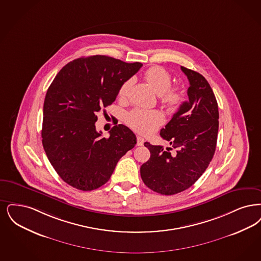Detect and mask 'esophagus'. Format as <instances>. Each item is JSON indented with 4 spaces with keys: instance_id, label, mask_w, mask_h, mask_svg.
Listing matches in <instances>:
<instances>
[{
    "instance_id": "esophagus-1",
    "label": "esophagus",
    "mask_w": 261,
    "mask_h": 261,
    "mask_svg": "<svg viewBox=\"0 0 261 261\" xmlns=\"http://www.w3.org/2000/svg\"><path fill=\"white\" fill-rule=\"evenodd\" d=\"M145 143V139L141 136H137V146H143Z\"/></svg>"
}]
</instances>
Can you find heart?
<instances>
[{"label": "heart", "instance_id": "obj_1", "mask_svg": "<svg viewBox=\"0 0 261 261\" xmlns=\"http://www.w3.org/2000/svg\"><path fill=\"white\" fill-rule=\"evenodd\" d=\"M146 82L155 91V93L161 95L162 103L169 107L175 108L181 103L182 93L177 88H171L172 79L167 71L159 66L149 68L146 73ZM132 84V81L128 80L119 88V98H125ZM126 121L129 125L133 127L141 133H149L154 130L157 126L164 121V116L156 111H146L136 109L126 115Z\"/></svg>", "mask_w": 261, "mask_h": 261}]
</instances>
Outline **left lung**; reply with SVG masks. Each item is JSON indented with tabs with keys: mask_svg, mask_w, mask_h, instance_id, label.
<instances>
[{
	"mask_svg": "<svg viewBox=\"0 0 261 261\" xmlns=\"http://www.w3.org/2000/svg\"><path fill=\"white\" fill-rule=\"evenodd\" d=\"M188 76V101L174 114L160 136L171 147L146 142L150 157L141 166L146 187L163 195H173L190 188L206 171L216 151L219 131L218 102L207 80L200 73L180 67Z\"/></svg>",
	"mask_w": 261,
	"mask_h": 261,
	"instance_id": "obj_1",
	"label": "left lung"
}]
</instances>
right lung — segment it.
I'll return each instance as SVG.
<instances>
[{
  "instance_id": "add662e5",
  "label": "right lung",
  "mask_w": 261,
  "mask_h": 261,
  "mask_svg": "<svg viewBox=\"0 0 261 261\" xmlns=\"http://www.w3.org/2000/svg\"><path fill=\"white\" fill-rule=\"evenodd\" d=\"M143 66L106 55L68 63L47 89L43 103V149L54 170L71 187L90 191L112 176L118 160L132 149L136 136L118 124L110 137L96 131L99 113L115 102L119 88Z\"/></svg>"
}]
</instances>
